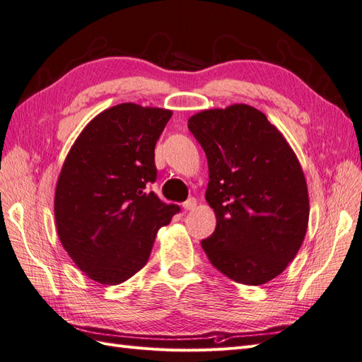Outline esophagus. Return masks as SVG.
<instances>
[{
  "mask_svg": "<svg viewBox=\"0 0 362 362\" xmlns=\"http://www.w3.org/2000/svg\"><path fill=\"white\" fill-rule=\"evenodd\" d=\"M196 206V199L194 198H189L187 201H185L184 204H182V208L185 211H190V210H193V208Z\"/></svg>",
  "mask_w": 362,
  "mask_h": 362,
  "instance_id": "34e87169",
  "label": "esophagus"
}]
</instances>
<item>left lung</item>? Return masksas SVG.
Masks as SVG:
<instances>
[{
    "label": "left lung",
    "instance_id": "left-lung-1",
    "mask_svg": "<svg viewBox=\"0 0 362 362\" xmlns=\"http://www.w3.org/2000/svg\"><path fill=\"white\" fill-rule=\"evenodd\" d=\"M189 129L208 160L205 199L217 218L201 242L208 259L235 282L272 281L298 254L308 226L298 157L266 115L246 104L204 110Z\"/></svg>",
    "mask_w": 362,
    "mask_h": 362
}]
</instances>
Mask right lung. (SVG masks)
Segmentation results:
<instances>
[{"label": "right lung", "instance_id": "right-lung-1", "mask_svg": "<svg viewBox=\"0 0 362 362\" xmlns=\"http://www.w3.org/2000/svg\"><path fill=\"white\" fill-rule=\"evenodd\" d=\"M172 116L133 103L98 115L64 160L54 198L59 238L90 279L116 286L144 267L158 229L180 213L149 182L156 144Z\"/></svg>", "mask_w": 362, "mask_h": 362}]
</instances>
